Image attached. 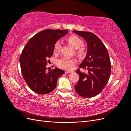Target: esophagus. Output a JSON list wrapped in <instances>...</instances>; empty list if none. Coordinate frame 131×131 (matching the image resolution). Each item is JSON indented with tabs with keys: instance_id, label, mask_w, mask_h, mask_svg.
<instances>
[{
	"instance_id": "34e87169",
	"label": "esophagus",
	"mask_w": 131,
	"mask_h": 131,
	"mask_svg": "<svg viewBox=\"0 0 131 131\" xmlns=\"http://www.w3.org/2000/svg\"><path fill=\"white\" fill-rule=\"evenodd\" d=\"M65 73H66V74H70V73H71V72H70V71H68V70H66Z\"/></svg>"
}]
</instances>
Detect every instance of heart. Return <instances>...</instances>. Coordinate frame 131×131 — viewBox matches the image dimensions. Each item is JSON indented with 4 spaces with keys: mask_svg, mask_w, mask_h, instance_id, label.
Here are the masks:
<instances>
[{
    "mask_svg": "<svg viewBox=\"0 0 131 131\" xmlns=\"http://www.w3.org/2000/svg\"><path fill=\"white\" fill-rule=\"evenodd\" d=\"M67 41L69 44L72 46L74 49L76 50V53L79 56H82L85 53L86 49L85 46L83 45V41L81 39L76 36L72 35L69 36L67 38ZM61 47V43L59 41L55 42L53 46V51L54 53H58L60 51ZM77 63V59H69L66 57H63L58 59L56 62L57 65L67 70L72 69L75 66Z\"/></svg>",
    "mask_w": 131,
    "mask_h": 131,
    "instance_id": "heart-1",
    "label": "heart"
}]
</instances>
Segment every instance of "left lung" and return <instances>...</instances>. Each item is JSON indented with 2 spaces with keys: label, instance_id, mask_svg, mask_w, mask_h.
<instances>
[{
  "label": "left lung",
  "instance_id": "1",
  "mask_svg": "<svg viewBox=\"0 0 131 131\" xmlns=\"http://www.w3.org/2000/svg\"><path fill=\"white\" fill-rule=\"evenodd\" d=\"M85 39L88 45L87 54L79 68L87 69L88 73L78 69L79 80L75 85L77 93L84 98L96 96L104 89L110 76L111 63L104 43L96 35L89 31L74 30Z\"/></svg>",
  "mask_w": 131,
  "mask_h": 131
}]
</instances>
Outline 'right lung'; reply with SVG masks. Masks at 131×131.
I'll return each instance as SVG.
<instances>
[{
  "label": "right lung",
  "mask_w": 131,
  "mask_h": 131,
  "mask_svg": "<svg viewBox=\"0 0 131 131\" xmlns=\"http://www.w3.org/2000/svg\"><path fill=\"white\" fill-rule=\"evenodd\" d=\"M68 33L67 29H45L34 35L26 43L19 62L23 77L34 92H51L56 88L58 78L64 73L56 67L47 73L46 66L53 53L55 42Z\"/></svg>",
  "instance_id": "right-lung-1"
}]
</instances>
